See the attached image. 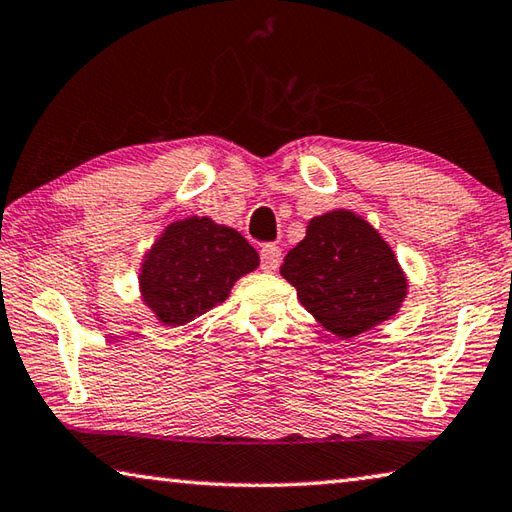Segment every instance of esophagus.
<instances>
[{
    "label": "esophagus",
    "mask_w": 512,
    "mask_h": 512,
    "mask_svg": "<svg viewBox=\"0 0 512 512\" xmlns=\"http://www.w3.org/2000/svg\"><path fill=\"white\" fill-rule=\"evenodd\" d=\"M259 257H262V271L275 273L282 262V250L273 244H266L262 246V250H259Z\"/></svg>",
    "instance_id": "34e87169"
}]
</instances>
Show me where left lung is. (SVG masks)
<instances>
[{
    "label": "left lung",
    "instance_id": "left-lung-1",
    "mask_svg": "<svg viewBox=\"0 0 512 512\" xmlns=\"http://www.w3.org/2000/svg\"><path fill=\"white\" fill-rule=\"evenodd\" d=\"M280 273L304 309L342 340L394 318L407 295L392 246L367 219L342 208L309 221Z\"/></svg>",
    "mask_w": 512,
    "mask_h": 512
}]
</instances>
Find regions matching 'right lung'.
I'll use <instances>...</instances> for the list:
<instances>
[{"instance_id": "right-lung-1", "label": "right lung", "mask_w": 512, "mask_h": 512, "mask_svg": "<svg viewBox=\"0 0 512 512\" xmlns=\"http://www.w3.org/2000/svg\"><path fill=\"white\" fill-rule=\"evenodd\" d=\"M257 266V250L241 232L210 217H185L147 250L138 286L156 320L181 327L224 302L239 277Z\"/></svg>"}]
</instances>
